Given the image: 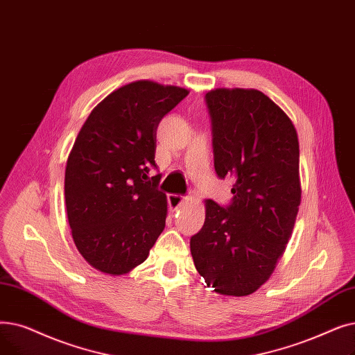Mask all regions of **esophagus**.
<instances>
[{"mask_svg":"<svg viewBox=\"0 0 355 355\" xmlns=\"http://www.w3.org/2000/svg\"><path fill=\"white\" fill-rule=\"evenodd\" d=\"M167 200H168V207H171L172 211H178L180 209L184 204H188V198H184L182 195H168L167 196Z\"/></svg>","mask_w":355,"mask_h":355,"instance_id":"obj_1","label":"esophagus"}]
</instances>
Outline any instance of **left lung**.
Returning a JSON list of instances; mask_svg holds the SVG:
<instances>
[{"mask_svg":"<svg viewBox=\"0 0 355 355\" xmlns=\"http://www.w3.org/2000/svg\"><path fill=\"white\" fill-rule=\"evenodd\" d=\"M218 178L232 180V202L205 200V223L191 254L208 288L225 296L254 293L275 272L300 205L297 132L257 89L207 94Z\"/></svg>","mask_w":355,"mask_h":355,"instance_id":"obj_1","label":"left lung"}]
</instances>
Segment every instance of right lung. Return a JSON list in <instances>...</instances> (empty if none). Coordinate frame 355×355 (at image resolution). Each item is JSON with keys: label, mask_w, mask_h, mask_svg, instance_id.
I'll use <instances>...</instances> for the list:
<instances>
[{"label": "right lung", "mask_w": 355, "mask_h": 355, "mask_svg": "<svg viewBox=\"0 0 355 355\" xmlns=\"http://www.w3.org/2000/svg\"><path fill=\"white\" fill-rule=\"evenodd\" d=\"M189 94L136 80L91 111L66 162L64 202L80 256L110 276L141 264L164 230L167 198L157 189L156 130Z\"/></svg>", "instance_id": "right-lung-1"}]
</instances>
